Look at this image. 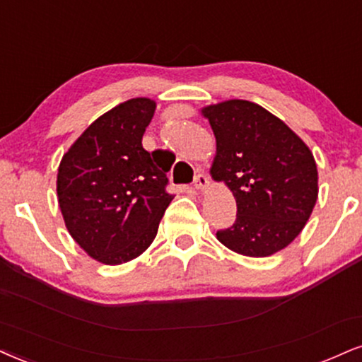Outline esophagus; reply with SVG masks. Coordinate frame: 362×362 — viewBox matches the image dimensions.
<instances>
[{
  "label": "esophagus",
  "instance_id": "obj_1",
  "mask_svg": "<svg viewBox=\"0 0 362 362\" xmlns=\"http://www.w3.org/2000/svg\"><path fill=\"white\" fill-rule=\"evenodd\" d=\"M209 184H211V182H209V177L206 175V173H197V175H195V178H194V187H195V189H197V190L207 189Z\"/></svg>",
  "mask_w": 362,
  "mask_h": 362
}]
</instances>
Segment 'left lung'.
I'll list each match as a JSON object with an SVG mask.
<instances>
[{
    "mask_svg": "<svg viewBox=\"0 0 362 362\" xmlns=\"http://www.w3.org/2000/svg\"><path fill=\"white\" fill-rule=\"evenodd\" d=\"M216 136L211 175L236 199L234 224L217 239L239 255L264 258L305 228L317 202V165L291 129L259 104L230 99L202 110Z\"/></svg>",
    "mask_w": 362,
    "mask_h": 362,
    "instance_id": "1",
    "label": "left lung"
}]
</instances>
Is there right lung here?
<instances>
[{
	"label": "right lung",
	"mask_w": 362,
	"mask_h": 362,
	"mask_svg": "<svg viewBox=\"0 0 362 362\" xmlns=\"http://www.w3.org/2000/svg\"><path fill=\"white\" fill-rule=\"evenodd\" d=\"M155 101L129 99L99 116L62 156L57 197L74 241L104 264L134 259L153 243L173 195L170 168L141 139Z\"/></svg>",
	"instance_id": "obj_1"
}]
</instances>
